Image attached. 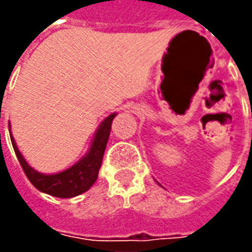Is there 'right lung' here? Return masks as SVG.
Instances as JSON below:
<instances>
[{"mask_svg": "<svg viewBox=\"0 0 252 252\" xmlns=\"http://www.w3.org/2000/svg\"><path fill=\"white\" fill-rule=\"evenodd\" d=\"M115 116L116 113H113L102 121V124L95 132V136H94L89 153L72 167L64 170L62 173H58V174L46 175L35 171L25 162V159L23 158V155L14 143L13 136L10 135V140H12L16 157L19 159L20 164L24 170L27 178L31 181V184L43 193L54 195V197H61V198L75 197V195L82 194L86 190L90 189L98 177L99 167H101L102 158H104L105 147H106V143L109 139L112 121L115 119Z\"/></svg>", "mask_w": 252, "mask_h": 252, "instance_id": "right-lung-1", "label": "right lung"}]
</instances>
